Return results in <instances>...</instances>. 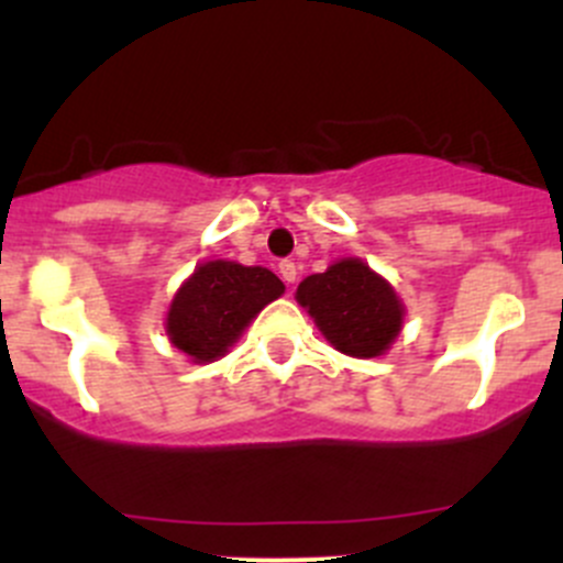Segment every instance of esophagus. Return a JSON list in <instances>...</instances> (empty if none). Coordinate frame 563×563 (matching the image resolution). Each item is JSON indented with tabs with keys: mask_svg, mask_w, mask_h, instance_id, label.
<instances>
[{
	"mask_svg": "<svg viewBox=\"0 0 563 563\" xmlns=\"http://www.w3.org/2000/svg\"><path fill=\"white\" fill-rule=\"evenodd\" d=\"M280 277L283 280L288 283V286H291L294 280H297V264H294V261H280Z\"/></svg>",
	"mask_w": 563,
	"mask_h": 563,
	"instance_id": "1",
	"label": "esophagus"
}]
</instances>
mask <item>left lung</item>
<instances>
[{
	"instance_id": "obj_1",
	"label": "left lung",
	"mask_w": 563,
	"mask_h": 563,
	"mask_svg": "<svg viewBox=\"0 0 563 563\" xmlns=\"http://www.w3.org/2000/svg\"><path fill=\"white\" fill-rule=\"evenodd\" d=\"M297 299L316 318L323 338L349 356H378L402 323V305L387 280L360 258H345L299 283Z\"/></svg>"
}]
</instances>
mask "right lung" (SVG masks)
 Returning a JSON list of instances; mask_svg holds the SVG:
<instances>
[{
  "instance_id": "right-lung-1",
  "label": "right lung",
  "mask_w": 563,
  "mask_h": 563,
  "mask_svg": "<svg viewBox=\"0 0 563 563\" xmlns=\"http://www.w3.org/2000/svg\"><path fill=\"white\" fill-rule=\"evenodd\" d=\"M283 291L280 277L264 266L209 261L174 297L166 321L168 340L196 362L218 360Z\"/></svg>"
}]
</instances>
